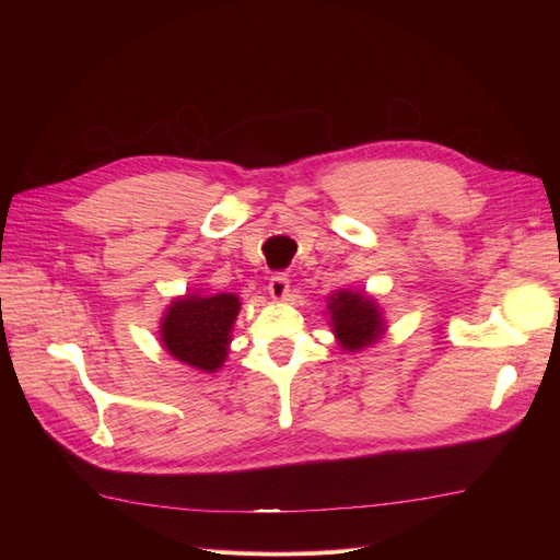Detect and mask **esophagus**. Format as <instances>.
I'll list each match as a JSON object with an SVG mask.
<instances>
[{
    "label": "esophagus",
    "mask_w": 560,
    "mask_h": 560,
    "mask_svg": "<svg viewBox=\"0 0 560 560\" xmlns=\"http://www.w3.org/2000/svg\"><path fill=\"white\" fill-rule=\"evenodd\" d=\"M268 292L276 301H284L287 294H290V278H287L284 273H276L268 282Z\"/></svg>",
    "instance_id": "34e87169"
}]
</instances>
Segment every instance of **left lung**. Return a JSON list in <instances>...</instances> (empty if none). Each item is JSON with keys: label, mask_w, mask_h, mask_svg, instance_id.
<instances>
[{"label": "left lung", "mask_w": 560, "mask_h": 560, "mask_svg": "<svg viewBox=\"0 0 560 560\" xmlns=\"http://www.w3.org/2000/svg\"><path fill=\"white\" fill-rule=\"evenodd\" d=\"M334 334L346 350H360L374 343L383 331V319L376 303L364 294L338 292L329 303Z\"/></svg>", "instance_id": "left-lung-1"}]
</instances>
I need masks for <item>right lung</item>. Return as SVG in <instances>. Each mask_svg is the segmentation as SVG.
Masks as SVG:
<instances>
[{"mask_svg":"<svg viewBox=\"0 0 560 560\" xmlns=\"http://www.w3.org/2000/svg\"><path fill=\"white\" fill-rule=\"evenodd\" d=\"M238 311L241 301L233 294L177 299L163 317V346L184 364L214 371L226 358Z\"/></svg>","mask_w":560,"mask_h":560,"instance_id":"1","label":"right lung"}]
</instances>
